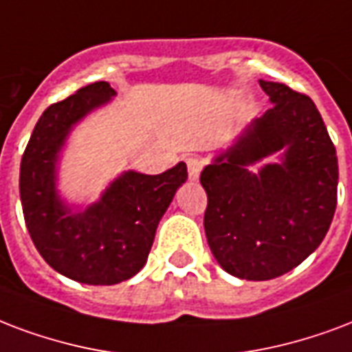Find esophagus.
<instances>
[{
  "label": "esophagus",
  "instance_id": "obj_1",
  "mask_svg": "<svg viewBox=\"0 0 352 352\" xmlns=\"http://www.w3.org/2000/svg\"><path fill=\"white\" fill-rule=\"evenodd\" d=\"M186 168H188V177H190L192 181H197V179H199L201 170H203V164H201L199 158L188 157L186 158Z\"/></svg>",
  "mask_w": 352,
  "mask_h": 352
}]
</instances>
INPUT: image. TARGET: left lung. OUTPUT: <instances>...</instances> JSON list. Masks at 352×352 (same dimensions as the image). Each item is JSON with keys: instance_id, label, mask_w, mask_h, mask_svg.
Returning a JSON list of instances; mask_svg holds the SVG:
<instances>
[{"instance_id": "obj_1", "label": "left lung", "mask_w": 352, "mask_h": 352, "mask_svg": "<svg viewBox=\"0 0 352 352\" xmlns=\"http://www.w3.org/2000/svg\"><path fill=\"white\" fill-rule=\"evenodd\" d=\"M273 107L229 151L201 171L205 232L225 272L270 280L314 253L331 227L338 201L336 147L307 94L260 79ZM285 149L283 165L254 176L249 164Z\"/></svg>"}]
</instances>
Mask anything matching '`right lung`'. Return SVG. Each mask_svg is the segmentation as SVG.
I'll use <instances>...</instances> for the list:
<instances>
[{
	"label": "right lung",
	"mask_w": 352,
	"mask_h": 352,
	"mask_svg": "<svg viewBox=\"0 0 352 352\" xmlns=\"http://www.w3.org/2000/svg\"><path fill=\"white\" fill-rule=\"evenodd\" d=\"M114 94L109 82L98 80L50 104L20 164L21 208L34 248L55 272L94 286L118 284L140 272L158 221L188 177L184 162L160 175L127 171L85 212L74 214L60 203L55 162L64 138L74 123Z\"/></svg>",
	"instance_id": "obj_1"
}]
</instances>
